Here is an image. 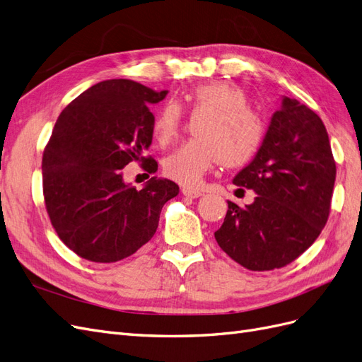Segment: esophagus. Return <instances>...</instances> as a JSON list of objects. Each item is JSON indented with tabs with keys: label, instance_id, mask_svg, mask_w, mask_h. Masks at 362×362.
<instances>
[{
	"label": "esophagus",
	"instance_id": "obj_1",
	"mask_svg": "<svg viewBox=\"0 0 362 362\" xmlns=\"http://www.w3.org/2000/svg\"><path fill=\"white\" fill-rule=\"evenodd\" d=\"M182 194L185 196V198H192V199H196L199 198V196H202L204 193L201 190H194V189H182Z\"/></svg>",
	"mask_w": 362,
	"mask_h": 362
}]
</instances>
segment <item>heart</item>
<instances>
[{
	"label": "heart",
	"mask_w": 362,
	"mask_h": 362,
	"mask_svg": "<svg viewBox=\"0 0 362 362\" xmlns=\"http://www.w3.org/2000/svg\"><path fill=\"white\" fill-rule=\"evenodd\" d=\"M196 120V139L185 141L163 160L168 178L194 187L217 163L225 168H242L257 157L266 139L264 120L249 107L247 95L228 81L199 84L184 96ZM182 122L181 108L166 103L152 124V137L168 145L177 137Z\"/></svg>",
	"instance_id": "heart-1"
}]
</instances>
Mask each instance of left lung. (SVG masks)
I'll return each mask as SVG.
<instances>
[{"label":"left lung","mask_w":362,"mask_h":362,"mask_svg":"<svg viewBox=\"0 0 362 362\" xmlns=\"http://www.w3.org/2000/svg\"><path fill=\"white\" fill-rule=\"evenodd\" d=\"M335 160L327 131L311 108L284 98L257 157L234 184L257 193L245 208L228 201L214 233L221 249L254 272L290 264L320 235L331 211Z\"/></svg>","instance_id":"obj_1"}]
</instances>
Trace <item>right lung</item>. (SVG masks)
I'll return each instance as SVG.
<instances>
[{
  "label": "right lung",
  "instance_id": "add662e5",
  "mask_svg": "<svg viewBox=\"0 0 362 362\" xmlns=\"http://www.w3.org/2000/svg\"><path fill=\"white\" fill-rule=\"evenodd\" d=\"M156 92L133 80H105L64 108L43 151V198L52 228L76 255L116 262L156 234L163 205L178 194L173 181L151 178L141 190L122 180L128 163L148 173L158 164L151 146Z\"/></svg>",
  "mask_w": 362,
  "mask_h": 362
}]
</instances>
